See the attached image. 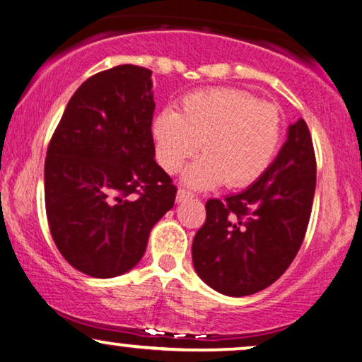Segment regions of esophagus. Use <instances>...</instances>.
I'll use <instances>...</instances> for the list:
<instances>
[{
    "label": "esophagus",
    "mask_w": 362,
    "mask_h": 362,
    "mask_svg": "<svg viewBox=\"0 0 362 362\" xmlns=\"http://www.w3.org/2000/svg\"><path fill=\"white\" fill-rule=\"evenodd\" d=\"M189 198H193V193L180 188V191H177V197H176L177 202H186V199H189Z\"/></svg>",
    "instance_id": "esophagus-1"
}]
</instances>
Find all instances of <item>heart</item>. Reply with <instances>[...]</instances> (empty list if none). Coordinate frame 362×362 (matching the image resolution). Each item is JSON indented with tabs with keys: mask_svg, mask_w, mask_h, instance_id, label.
I'll return each instance as SVG.
<instances>
[{
	"mask_svg": "<svg viewBox=\"0 0 362 362\" xmlns=\"http://www.w3.org/2000/svg\"><path fill=\"white\" fill-rule=\"evenodd\" d=\"M160 168L177 173L189 157L203 154L185 174L186 185L242 188L256 182L273 164L283 139V117L274 105L239 88L188 93L180 112L165 110L152 125Z\"/></svg>",
	"mask_w": 362,
	"mask_h": 362,
	"instance_id": "obj_1",
	"label": "heart"
}]
</instances>
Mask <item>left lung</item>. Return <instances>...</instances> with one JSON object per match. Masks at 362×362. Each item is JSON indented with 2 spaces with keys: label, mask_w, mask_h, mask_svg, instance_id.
<instances>
[{
  "label": "left lung",
  "mask_w": 362,
  "mask_h": 362,
  "mask_svg": "<svg viewBox=\"0 0 362 362\" xmlns=\"http://www.w3.org/2000/svg\"><path fill=\"white\" fill-rule=\"evenodd\" d=\"M317 185V160L305 120L288 129L274 163L239 194L206 202L193 239L199 278L228 296H247L290 267L305 239Z\"/></svg>",
  "instance_id": "8db88e82"
}]
</instances>
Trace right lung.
<instances>
[{
  "instance_id": "add662e5",
  "label": "right lung",
  "mask_w": 362,
  "mask_h": 362,
  "mask_svg": "<svg viewBox=\"0 0 362 362\" xmlns=\"http://www.w3.org/2000/svg\"><path fill=\"white\" fill-rule=\"evenodd\" d=\"M152 71L98 72L67 103L45 157V211L59 252L93 278H115L146 252L177 188L156 163Z\"/></svg>"
}]
</instances>
